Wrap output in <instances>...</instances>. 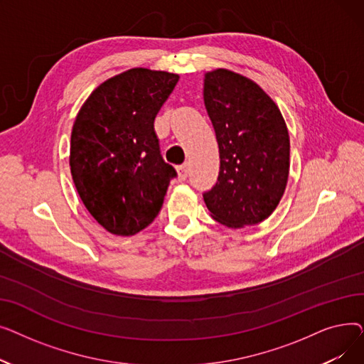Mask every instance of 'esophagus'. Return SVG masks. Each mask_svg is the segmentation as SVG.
<instances>
[{"instance_id":"esophagus-1","label":"esophagus","mask_w":364,"mask_h":364,"mask_svg":"<svg viewBox=\"0 0 364 364\" xmlns=\"http://www.w3.org/2000/svg\"><path fill=\"white\" fill-rule=\"evenodd\" d=\"M187 174H188V165L187 164H183L177 168V177L180 181H184L187 178Z\"/></svg>"}]
</instances>
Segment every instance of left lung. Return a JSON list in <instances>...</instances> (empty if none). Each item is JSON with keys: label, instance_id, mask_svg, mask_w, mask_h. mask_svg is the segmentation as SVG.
<instances>
[{"label": "left lung", "instance_id": "8db88e82", "mask_svg": "<svg viewBox=\"0 0 364 364\" xmlns=\"http://www.w3.org/2000/svg\"><path fill=\"white\" fill-rule=\"evenodd\" d=\"M203 102L220 149L217 184L203 193L211 217L230 228L269 218L289 177V132L273 99L230 69L205 73Z\"/></svg>", "mask_w": 364, "mask_h": 364}]
</instances>
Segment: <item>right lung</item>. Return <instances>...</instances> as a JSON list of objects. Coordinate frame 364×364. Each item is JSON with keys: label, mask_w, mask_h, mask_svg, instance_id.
<instances>
[{"label": "right lung", "mask_w": 364, "mask_h": 364, "mask_svg": "<svg viewBox=\"0 0 364 364\" xmlns=\"http://www.w3.org/2000/svg\"><path fill=\"white\" fill-rule=\"evenodd\" d=\"M178 80L165 70L128 69L102 82L76 114L72 180L88 213L112 235L146 228L177 176L161 156L153 122Z\"/></svg>", "instance_id": "obj_1"}]
</instances>
